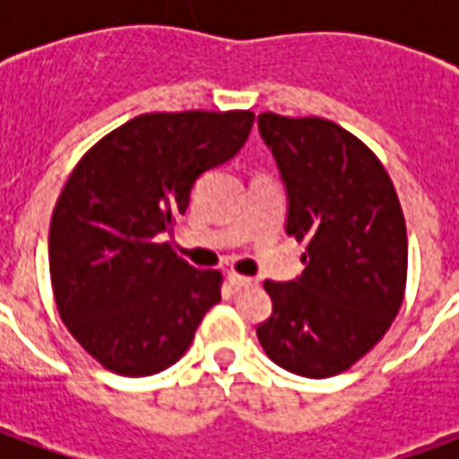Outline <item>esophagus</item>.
I'll use <instances>...</instances> for the list:
<instances>
[{"instance_id": "obj_1", "label": "esophagus", "mask_w": 459, "mask_h": 459, "mask_svg": "<svg viewBox=\"0 0 459 459\" xmlns=\"http://www.w3.org/2000/svg\"><path fill=\"white\" fill-rule=\"evenodd\" d=\"M226 280H229V285L233 290L250 288V285H255V282H258L255 278H246V275H238V273H229V275H226Z\"/></svg>"}]
</instances>
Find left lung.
Segmentation results:
<instances>
[{"mask_svg": "<svg viewBox=\"0 0 459 459\" xmlns=\"http://www.w3.org/2000/svg\"><path fill=\"white\" fill-rule=\"evenodd\" d=\"M288 194V236L307 248L302 275L265 280L273 315L265 354L307 378L346 371L374 349L401 309L408 238L384 164L351 132L322 117L258 115Z\"/></svg>", "mask_w": 459, "mask_h": 459, "instance_id": "obj_1", "label": "left lung"}]
</instances>
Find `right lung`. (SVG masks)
Masks as SVG:
<instances>
[{
  "label": "right lung",
  "instance_id": "right-lung-1",
  "mask_svg": "<svg viewBox=\"0 0 459 459\" xmlns=\"http://www.w3.org/2000/svg\"><path fill=\"white\" fill-rule=\"evenodd\" d=\"M255 115L150 113L78 161L51 219L48 265L68 332L105 368L150 376L179 361L221 302V273L191 268L161 233L204 171L233 160Z\"/></svg>",
  "mask_w": 459,
  "mask_h": 459
}]
</instances>
